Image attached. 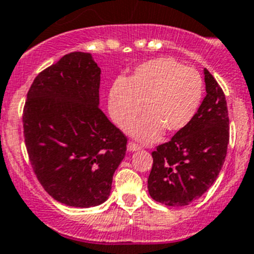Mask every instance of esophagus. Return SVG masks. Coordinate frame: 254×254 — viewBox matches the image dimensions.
Returning a JSON list of instances; mask_svg holds the SVG:
<instances>
[{
    "mask_svg": "<svg viewBox=\"0 0 254 254\" xmlns=\"http://www.w3.org/2000/svg\"><path fill=\"white\" fill-rule=\"evenodd\" d=\"M139 149H140V147H139L138 144L134 143V141H129V144H127V150L129 152H135V150Z\"/></svg>",
    "mask_w": 254,
    "mask_h": 254,
    "instance_id": "34e87169",
    "label": "esophagus"
}]
</instances>
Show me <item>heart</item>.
Here are the masks:
<instances>
[{"label":"heart","mask_w":254,"mask_h":254,"mask_svg":"<svg viewBox=\"0 0 254 254\" xmlns=\"http://www.w3.org/2000/svg\"><path fill=\"white\" fill-rule=\"evenodd\" d=\"M204 96V81L193 68L172 58H157L136 67L129 79L119 78L109 93V111L116 125L129 127L141 141H154L163 130L176 134L192 122Z\"/></svg>","instance_id":"obj_1"}]
</instances>
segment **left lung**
Masks as SVG:
<instances>
[{"label": "left lung", "mask_w": 254, "mask_h": 254, "mask_svg": "<svg viewBox=\"0 0 254 254\" xmlns=\"http://www.w3.org/2000/svg\"><path fill=\"white\" fill-rule=\"evenodd\" d=\"M206 97L192 122L152 153L148 191L168 206H186L215 182L229 144V116L225 95L205 69Z\"/></svg>", "instance_id": "1"}]
</instances>
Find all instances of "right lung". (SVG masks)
Returning a JSON list of instances; mask_svg holds the SVG:
<instances>
[{
	"label": "right lung",
	"mask_w": 254,
	"mask_h": 254,
	"mask_svg": "<svg viewBox=\"0 0 254 254\" xmlns=\"http://www.w3.org/2000/svg\"><path fill=\"white\" fill-rule=\"evenodd\" d=\"M100 74L90 53L65 54L35 77L22 111L34 173L68 206L102 204L127 152V135L99 107Z\"/></svg>",
	"instance_id": "add662e5"
}]
</instances>
